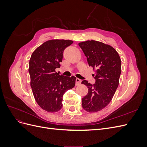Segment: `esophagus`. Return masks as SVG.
Segmentation results:
<instances>
[{"label": "esophagus", "mask_w": 147, "mask_h": 147, "mask_svg": "<svg viewBox=\"0 0 147 147\" xmlns=\"http://www.w3.org/2000/svg\"><path fill=\"white\" fill-rule=\"evenodd\" d=\"M75 83H76V85H79V84H81L82 80H81L80 79L77 78L76 80H75Z\"/></svg>", "instance_id": "esophagus-1"}]
</instances>
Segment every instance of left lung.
Instances as JSON below:
<instances>
[{
    "instance_id": "8db88e82",
    "label": "left lung",
    "mask_w": 147,
    "mask_h": 147,
    "mask_svg": "<svg viewBox=\"0 0 147 147\" xmlns=\"http://www.w3.org/2000/svg\"><path fill=\"white\" fill-rule=\"evenodd\" d=\"M88 63L96 69V82L91 84L86 80L82 83L88 88L87 95L82 100V107L88 112H97L104 109L112 100L119 84L121 73V61L118 53L109 45L95 40L78 43Z\"/></svg>"
}]
</instances>
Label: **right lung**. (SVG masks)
Masks as SVG:
<instances>
[{"instance_id":"add662e5","label":"right lung","mask_w":147,"mask_h":147,"mask_svg":"<svg viewBox=\"0 0 147 147\" xmlns=\"http://www.w3.org/2000/svg\"><path fill=\"white\" fill-rule=\"evenodd\" d=\"M70 40H51L43 43L31 55L29 72L34 98L40 107L48 112H56L63 107V96L75 86L76 77L57 73L63 52L72 45Z\"/></svg>"}]
</instances>
